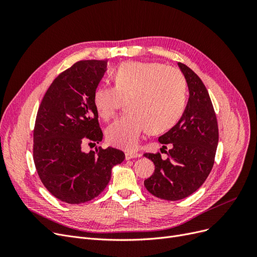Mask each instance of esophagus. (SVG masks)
<instances>
[{
    "mask_svg": "<svg viewBox=\"0 0 257 257\" xmlns=\"http://www.w3.org/2000/svg\"><path fill=\"white\" fill-rule=\"evenodd\" d=\"M139 157H141V154L137 153V152H130V151H127L125 153V159L126 160H132V159L139 158Z\"/></svg>",
    "mask_w": 257,
    "mask_h": 257,
    "instance_id": "esophagus-1",
    "label": "esophagus"
}]
</instances>
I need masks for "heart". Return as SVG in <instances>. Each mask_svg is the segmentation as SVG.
Segmentation results:
<instances>
[{"label":"heart","instance_id":"b5f03b06","mask_svg":"<svg viewBox=\"0 0 257 257\" xmlns=\"http://www.w3.org/2000/svg\"><path fill=\"white\" fill-rule=\"evenodd\" d=\"M113 87L100 85L93 103L104 120L113 118L125 102L127 113L106 130L107 142L136 150L148 127L158 133L174 126L185 106V80L180 71L155 62H124L112 73Z\"/></svg>","mask_w":257,"mask_h":257}]
</instances>
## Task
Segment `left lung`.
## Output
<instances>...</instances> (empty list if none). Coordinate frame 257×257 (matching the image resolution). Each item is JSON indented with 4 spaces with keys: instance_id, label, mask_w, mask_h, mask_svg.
Wrapping results in <instances>:
<instances>
[{
    "instance_id": "8db88e82",
    "label": "left lung",
    "mask_w": 257,
    "mask_h": 257,
    "mask_svg": "<svg viewBox=\"0 0 257 257\" xmlns=\"http://www.w3.org/2000/svg\"><path fill=\"white\" fill-rule=\"evenodd\" d=\"M189 87V100L180 120L159 137L165 147L172 146L168 158L160 153H145L155 169L145 180L152 195L166 200L190 196L206 181L213 167L219 128L209 93L199 77L185 64L178 63Z\"/></svg>"
}]
</instances>
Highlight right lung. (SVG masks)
Wrapping results in <instances>:
<instances>
[{
    "instance_id": "add662e5",
    "label": "right lung",
    "mask_w": 257,
    "mask_h": 257,
    "mask_svg": "<svg viewBox=\"0 0 257 257\" xmlns=\"http://www.w3.org/2000/svg\"><path fill=\"white\" fill-rule=\"evenodd\" d=\"M107 61H79L52 81L38 108L33 132L34 164L45 188L67 204H82L98 196L111 169L125 159L108 147L85 153L84 143L98 144L103 132L93 94Z\"/></svg>"
}]
</instances>
